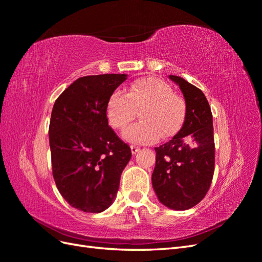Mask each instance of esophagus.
Listing matches in <instances>:
<instances>
[{
	"label": "esophagus",
	"instance_id": "esophagus-1",
	"mask_svg": "<svg viewBox=\"0 0 262 262\" xmlns=\"http://www.w3.org/2000/svg\"><path fill=\"white\" fill-rule=\"evenodd\" d=\"M131 152H132V154L133 155H136L139 150H140V147H138V146H136V145H131Z\"/></svg>",
	"mask_w": 262,
	"mask_h": 262
}]
</instances>
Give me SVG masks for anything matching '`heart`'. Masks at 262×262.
I'll return each instance as SVG.
<instances>
[{"instance_id":"1","label":"heart","mask_w":262,"mask_h":262,"mask_svg":"<svg viewBox=\"0 0 262 262\" xmlns=\"http://www.w3.org/2000/svg\"><path fill=\"white\" fill-rule=\"evenodd\" d=\"M142 121L122 133L130 143L152 144L158 139H168L181 129L186 118V104L173 94L171 86L157 77H142L134 81L124 93L116 90L108 99L106 115L114 129L122 130L137 116Z\"/></svg>"}]
</instances>
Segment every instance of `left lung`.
<instances>
[{"label":"left lung","instance_id":"1","mask_svg":"<svg viewBox=\"0 0 262 262\" xmlns=\"http://www.w3.org/2000/svg\"><path fill=\"white\" fill-rule=\"evenodd\" d=\"M184 95L186 118L169 142L155 147L152 185L158 200L176 211L191 209L207 194L214 173L213 119L207 97L184 78L169 75Z\"/></svg>","mask_w":262,"mask_h":262}]
</instances>
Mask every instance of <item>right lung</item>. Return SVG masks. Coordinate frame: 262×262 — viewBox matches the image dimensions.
Masks as SVG:
<instances>
[{"label": "right lung", "instance_id": "1", "mask_svg": "<svg viewBox=\"0 0 262 262\" xmlns=\"http://www.w3.org/2000/svg\"><path fill=\"white\" fill-rule=\"evenodd\" d=\"M126 74L77 78L55 100L49 125L52 173L64 200L77 210L100 213L113 204L129 145L108 125L107 102Z\"/></svg>", "mask_w": 262, "mask_h": 262}]
</instances>
